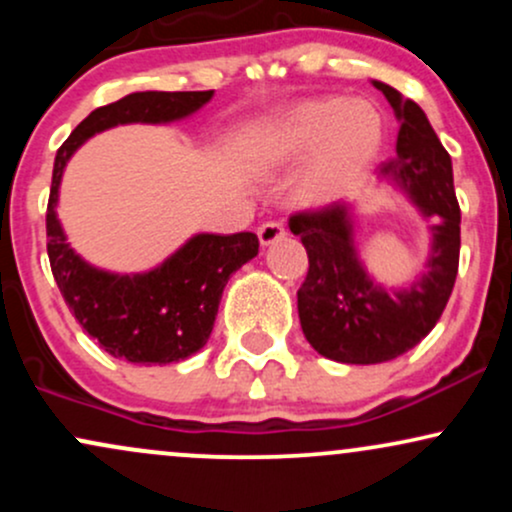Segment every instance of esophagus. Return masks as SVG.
I'll use <instances>...</instances> for the list:
<instances>
[{"mask_svg": "<svg viewBox=\"0 0 512 512\" xmlns=\"http://www.w3.org/2000/svg\"><path fill=\"white\" fill-rule=\"evenodd\" d=\"M284 236H286V231L279 221H267L257 228V238H260L262 248H267V245L276 243V240H281Z\"/></svg>", "mask_w": 512, "mask_h": 512, "instance_id": "obj_1", "label": "esophagus"}]
</instances>
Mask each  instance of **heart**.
I'll list each match as a JSON object with an SVG mask.
<instances>
[{"instance_id":"b5f03b06","label":"heart","mask_w":512,"mask_h":512,"mask_svg":"<svg viewBox=\"0 0 512 512\" xmlns=\"http://www.w3.org/2000/svg\"><path fill=\"white\" fill-rule=\"evenodd\" d=\"M383 117L373 103L337 96L301 101L262 127L255 161L267 173L305 163L296 182L303 207L334 204L361 185L383 149Z\"/></svg>"}]
</instances>
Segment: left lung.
I'll use <instances>...</instances> for the list:
<instances>
[{"label": "left lung", "mask_w": 512, "mask_h": 512, "mask_svg": "<svg viewBox=\"0 0 512 512\" xmlns=\"http://www.w3.org/2000/svg\"><path fill=\"white\" fill-rule=\"evenodd\" d=\"M399 122L397 151L383 178L399 187L424 219H433L426 272L399 289L368 274L356 248V207L332 204L291 216L293 236L308 252V276L298 289L305 339L320 356L339 363H385L414 349L436 327L460 264V207L450 154L424 110L397 88L375 81Z\"/></svg>", "instance_id": "8db88e82"}]
</instances>
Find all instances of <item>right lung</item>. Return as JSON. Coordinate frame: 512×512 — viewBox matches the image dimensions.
<instances>
[{
    "instance_id": "1",
    "label": "right lung",
    "mask_w": 512,
    "mask_h": 512,
    "mask_svg": "<svg viewBox=\"0 0 512 512\" xmlns=\"http://www.w3.org/2000/svg\"><path fill=\"white\" fill-rule=\"evenodd\" d=\"M214 91H137L96 108L60 146L48 202V257L79 325L108 351L129 363H178L207 344L228 279L260 250L255 233H195L158 267L117 274L88 264L67 243L57 202L69 158L93 134L117 125H170L195 115Z\"/></svg>"
}]
</instances>
